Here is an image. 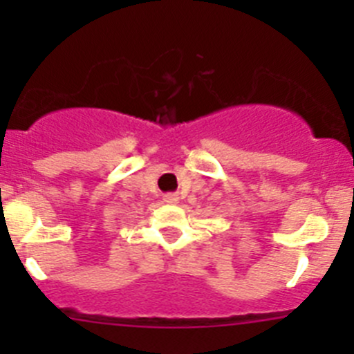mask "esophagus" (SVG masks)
I'll return each instance as SVG.
<instances>
[{"label": "esophagus", "mask_w": 354, "mask_h": 354, "mask_svg": "<svg viewBox=\"0 0 354 354\" xmlns=\"http://www.w3.org/2000/svg\"><path fill=\"white\" fill-rule=\"evenodd\" d=\"M162 200H164V202H166V203H178V200H180V197H178L176 194H166V195H164V197H162Z\"/></svg>", "instance_id": "esophagus-1"}]
</instances>
